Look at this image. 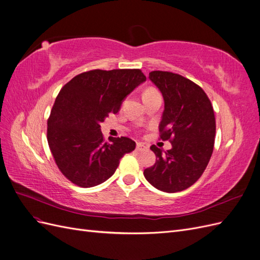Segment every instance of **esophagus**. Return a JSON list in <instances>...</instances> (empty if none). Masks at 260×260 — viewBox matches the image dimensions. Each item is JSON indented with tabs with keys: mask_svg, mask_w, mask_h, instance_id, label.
Masks as SVG:
<instances>
[{
	"mask_svg": "<svg viewBox=\"0 0 260 260\" xmlns=\"http://www.w3.org/2000/svg\"><path fill=\"white\" fill-rule=\"evenodd\" d=\"M146 148V146L143 144V143H137V146H136V149L138 152H141V151H144V149Z\"/></svg>",
	"mask_w": 260,
	"mask_h": 260,
	"instance_id": "obj_1",
	"label": "esophagus"
}]
</instances>
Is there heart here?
Wrapping results in <instances>:
<instances>
[{
  "mask_svg": "<svg viewBox=\"0 0 260 260\" xmlns=\"http://www.w3.org/2000/svg\"><path fill=\"white\" fill-rule=\"evenodd\" d=\"M157 91L156 90H154V89H147V90H145L144 91V93H143V96H147V95H151V94H154V93H156Z\"/></svg>",
  "mask_w": 260,
  "mask_h": 260,
  "instance_id": "heart-1",
  "label": "heart"
}]
</instances>
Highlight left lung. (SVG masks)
<instances>
[{
  "label": "left lung",
  "instance_id": "1",
  "mask_svg": "<svg viewBox=\"0 0 260 260\" xmlns=\"http://www.w3.org/2000/svg\"><path fill=\"white\" fill-rule=\"evenodd\" d=\"M149 79L165 102L159 138L168 140L172 148L162 152L151 146L156 162L144 170V177L160 191H183L201 178L214 151V108L201 86L181 75L155 70Z\"/></svg>",
  "mask_w": 260,
  "mask_h": 260
}]
</instances>
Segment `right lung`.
<instances>
[{
    "instance_id": "right-lung-1",
    "label": "right lung",
    "mask_w": 260,
    "mask_h": 260,
    "mask_svg": "<svg viewBox=\"0 0 260 260\" xmlns=\"http://www.w3.org/2000/svg\"><path fill=\"white\" fill-rule=\"evenodd\" d=\"M140 69H94L60 89L48 119V143L58 169L78 186L111 178L121 157L136 148L129 138L104 140L101 122L117 114L124 98L144 82Z\"/></svg>"
}]
</instances>
